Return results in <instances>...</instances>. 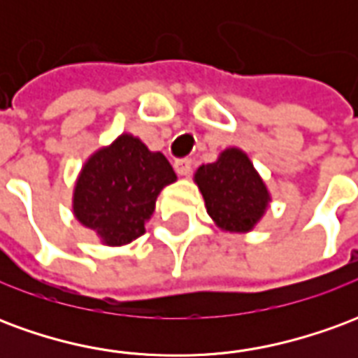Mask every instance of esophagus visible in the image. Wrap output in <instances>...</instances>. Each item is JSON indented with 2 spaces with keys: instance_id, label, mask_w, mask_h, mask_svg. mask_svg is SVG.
I'll return each instance as SVG.
<instances>
[{
  "instance_id": "1",
  "label": "esophagus",
  "mask_w": 358,
  "mask_h": 358,
  "mask_svg": "<svg viewBox=\"0 0 358 358\" xmlns=\"http://www.w3.org/2000/svg\"><path fill=\"white\" fill-rule=\"evenodd\" d=\"M174 169H176L180 176H187L192 172V161L189 159H178V161H174Z\"/></svg>"
}]
</instances>
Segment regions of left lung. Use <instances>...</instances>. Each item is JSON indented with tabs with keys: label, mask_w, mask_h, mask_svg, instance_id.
I'll return each instance as SVG.
<instances>
[{
	"label": "left lung",
	"mask_w": 358,
	"mask_h": 358,
	"mask_svg": "<svg viewBox=\"0 0 358 358\" xmlns=\"http://www.w3.org/2000/svg\"><path fill=\"white\" fill-rule=\"evenodd\" d=\"M194 180L209 217L224 232H251L268 209V187L240 148L224 149L215 163L201 164Z\"/></svg>",
	"instance_id": "obj_1"
}]
</instances>
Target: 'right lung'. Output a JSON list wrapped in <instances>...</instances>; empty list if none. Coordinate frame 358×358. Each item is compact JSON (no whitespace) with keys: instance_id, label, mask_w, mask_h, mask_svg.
Listing matches in <instances>:
<instances>
[{"instance_id":"add662e5","label":"right lung","mask_w":358,"mask_h":358,"mask_svg":"<svg viewBox=\"0 0 358 358\" xmlns=\"http://www.w3.org/2000/svg\"><path fill=\"white\" fill-rule=\"evenodd\" d=\"M176 182L166 157L132 134L88 157L76 178L73 213L103 245L120 248L145 234L161 189Z\"/></svg>"}]
</instances>
